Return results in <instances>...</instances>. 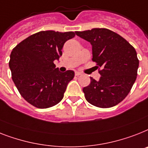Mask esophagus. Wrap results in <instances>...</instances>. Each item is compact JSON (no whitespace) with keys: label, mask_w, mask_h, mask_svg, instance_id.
<instances>
[{"label":"esophagus","mask_w":148,"mask_h":148,"mask_svg":"<svg viewBox=\"0 0 148 148\" xmlns=\"http://www.w3.org/2000/svg\"><path fill=\"white\" fill-rule=\"evenodd\" d=\"M81 73L79 71H75V76H80V75H81Z\"/></svg>","instance_id":"1"}]
</instances>
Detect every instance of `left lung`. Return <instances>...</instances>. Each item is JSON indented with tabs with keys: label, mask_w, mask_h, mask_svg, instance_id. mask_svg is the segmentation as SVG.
Returning a JSON list of instances; mask_svg holds the SVG:
<instances>
[{
	"label": "left lung",
	"mask_w": 148,
	"mask_h": 148,
	"mask_svg": "<svg viewBox=\"0 0 148 148\" xmlns=\"http://www.w3.org/2000/svg\"><path fill=\"white\" fill-rule=\"evenodd\" d=\"M92 45L93 62L101 68L99 80L90 78L83 89L86 101L99 108H110L127 97L138 75V58L134 47L113 31L105 28L75 32Z\"/></svg>",
	"instance_id": "1"
}]
</instances>
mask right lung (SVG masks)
Here are the masks:
<instances>
[{"label":"right lung","instance_id":"1","mask_svg":"<svg viewBox=\"0 0 148 148\" xmlns=\"http://www.w3.org/2000/svg\"><path fill=\"white\" fill-rule=\"evenodd\" d=\"M74 36V32L41 31L12 50L9 62L12 80L20 95L35 107H51L63 99L74 72H60L54 61L62 56L66 41Z\"/></svg>","mask_w":148,"mask_h":148}]
</instances>
